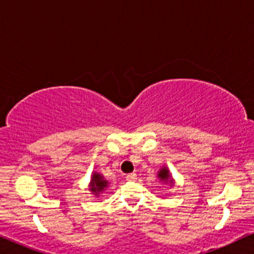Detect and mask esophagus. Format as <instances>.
Wrapping results in <instances>:
<instances>
[{
  "mask_svg": "<svg viewBox=\"0 0 254 254\" xmlns=\"http://www.w3.org/2000/svg\"><path fill=\"white\" fill-rule=\"evenodd\" d=\"M126 178L128 182H135V180L137 179V176H136V173H129V175L126 176Z\"/></svg>",
  "mask_w": 254,
  "mask_h": 254,
  "instance_id": "34e87169",
  "label": "esophagus"
}]
</instances>
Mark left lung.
Wrapping results in <instances>:
<instances>
[{"label": "left lung", "mask_w": 254, "mask_h": 254, "mask_svg": "<svg viewBox=\"0 0 254 254\" xmlns=\"http://www.w3.org/2000/svg\"><path fill=\"white\" fill-rule=\"evenodd\" d=\"M157 177H158L159 179H161V182L173 184V180L171 179V176H170V171L165 168V166H164V168H162L161 170H159Z\"/></svg>", "instance_id": "obj_1"}]
</instances>
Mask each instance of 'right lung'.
<instances>
[{
    "mask_svg": "<svg viewBox=\"0 0 254 254\" xmlns=\"http://www.w3.org/2000/svg\"><path fill=\"white\" fill-rule=\"evenodd\" d=\"M107 186H109V182H106L100 173L93 172L91 182H90V190L96 195H99V193L104 192Z\"/></svg>",
    "mask_w": 254,
    "mask_h": 254,
    "instance_id": "obj_1",
    "label": "right lung"
}]
</instances>
